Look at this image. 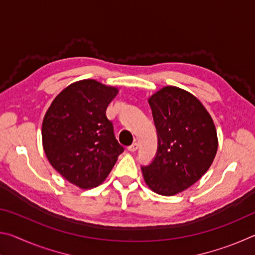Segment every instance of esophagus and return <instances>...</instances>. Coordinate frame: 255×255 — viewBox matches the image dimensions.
Wrapping results in <instances>:
<instances>
[{"mask_svg":"<svg viewBox=\"0 0 255 255\" xmlns=\"http://www.w3.org/2000/svg\"><path fill=\"white\" fill-rule=\"evenodd\" d=\"M137 148H138V144L137 143H132L130 146H128V150L129 152H136L137 150Z\"/></svg>","mask_w":255,"mask_h":255,"instance_id":"obj_1","label":"esophagus"}]
</instances>
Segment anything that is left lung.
Returning <instances> with one entry per match:
<instances>
[{
  "mask_svg": "<svg viewBox=\"0 0 255 255\" xmlns=\"http://www.w3.org/2000/svg\"><path fill=\"white\" fill-rule=\"evenodd\" d=\"M148 103L157 131V152L141 172L154 192L173 196L208 171L217 153V132L202 103L182 89L165 86Z\"/></svg>",
  "mask_w": 255,
  "mask_h": 255,
  "instance_id": "left-lung-1",
  "label": "left lung"
}]
</instances>
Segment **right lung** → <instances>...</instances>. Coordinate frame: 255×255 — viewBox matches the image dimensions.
Here are the masks:
<instances>
[{
	"instance_id": "obj_1",
	"label": "right lung",
	"mask_w": 255,
	"mask_h": 255,
	"mask_svg": "<svg viewBox=\"0 0 255 255\" xmlns=\"http://www.w3.org/2000/svg\"><path fill=\"white\" fill-rule=\"evenodd\" d=\"M118 89L96 80L64 89L42 122V145L51 166L71 183L91 189L106 180L124 147L106 110Z\"/></svg>"
}]
</instances>
